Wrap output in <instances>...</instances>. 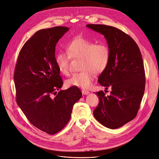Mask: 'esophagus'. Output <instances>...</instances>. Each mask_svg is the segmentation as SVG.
Instances as JSON below:
<instances>
[{
  "label": "esophagus",
  "instance_id": "esophagus-1",
  "mask_svg": "<svg viewBox=\"0 0 159 159\" xmlns=\"http://www.w3.org/2000/svg\"><path fill=\"white\" fill-rule=\"evenodd\" d=\"M82 94H84V95H87L89 93V92L88 91H85V90H82Z\"/></svg>",
  "mask_w": 159,
  "mask_h": 159
}]
</instances>
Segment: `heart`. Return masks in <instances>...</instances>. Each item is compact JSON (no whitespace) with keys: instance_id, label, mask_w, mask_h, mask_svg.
Here are the masks:
<instances>
[{"instance_id":"obj_1","label":"heart","mask_w":159,"mask_h":159,"mask_svg":"<svg viewBox=\"0 0 159 159\" xmlns=\"http://www.w3.org/2000/svg\"><path fill=\"white\" fill-rule=\"evenodd\" d=\"M66 52H60L55 57V64L61 74L68 75L70 73V60L80 59V70L66 80L68 87L89 89L95 74L103 72L110 61V51L105 43H96L82 37H76L66 47Z\"/></svg>"}]
</instances>
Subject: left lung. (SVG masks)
<instances>
[{"label":"left lung","instance_id":"left-lung-1","mask_svg":"<svg viewBox=\"0 0 159 159\" xmlns=\"http://www.w3.org/2000/svg\"><path fill=\"white\" fill-rule=\"evenodd\" d=\"M86 26L104 35L110 51L109 63L98 82L111 91L107 96L103 91L96 93L99 102L94 116L103 125L117 129L134 119L139 108L145 88L142 56L135 41L118 28L105 25Z\"/></svg>","mask_w":159,"mask_h":159}]
</instances>
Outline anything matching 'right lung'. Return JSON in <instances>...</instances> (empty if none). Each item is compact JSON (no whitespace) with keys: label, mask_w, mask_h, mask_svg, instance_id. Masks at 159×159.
I'll list each match as a JSON object with an SVG mask.
<instances>
[{"label":"right lung","mask_w":159,"mask_h":159,"mask_svg":"<svg viewBox=\"0 0 159 159\" xmlns=\"http://www.w3.org/2000/svg\"><path fill=\"white\" fill-rule=\"evenodd\" d=\"M68 30L55 26L35 32L22 47L14 70L17 104L32 125L49 134L67 124L82 96L77 87L56 92L63 83L55 64V48Z\"/></svg>","instance_id":"obj_1"}]
</instances>
